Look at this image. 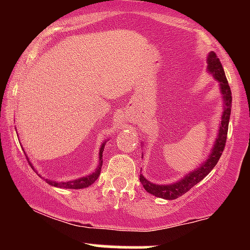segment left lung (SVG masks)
Masks as SVG:
<instances>
[{"instance_id": "left-lung-1", "label": "left lung", "mask_w": 250, "mask_h": 250, "mask_svg": "<svg viewBox=\"0 0 250 250\" xmlns=\"http://www.w3.org/2000/svg\"><path fill=\"white\" fill-rule=\"evenodd\" d=\"M207 68L208 73L214 76V79L220 83V90L223 97V113L222 119H221V123L219 127V131H217L216 141L214 143V147L211 149L210 154H209L208 159L206 160L199 168L195 170L190 171V173L186 175L183 179H181L177 182L171 183V185H156V183H151L140 174V181H141L143 188L148 191L149 194H153L157 197H162L166 200H175L177 197L182 196L186 194L189 189H191L195 185L205 179L207 175L213 170V168L219 162L221 155H222L223 149L226 146L227 140V133H228V125L229 119H230V110H231V91L230 87H229L228 81L223 70L222 64H221L219 57L214 51H210L207 57Z\"/></svg>"}]
</instances>
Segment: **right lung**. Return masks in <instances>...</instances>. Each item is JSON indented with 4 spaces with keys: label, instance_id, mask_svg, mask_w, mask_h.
I'll return each instance as SVG.
<instances>
[{
    "label": "right lung",
    "instance_id": "obj_1",
    "mask_svg": "<svg viewBox=\"0 0 250 250\" xmlns=\"http://www.w3.org/2000/svg\"><path fill=\"white\" fill-rule=\"evenodd\" d=\"M105 142H107V141L103 142L101 148H100L99 167L96 168V170L94 171L93 174H89L88 176L80 177V179H76V180H73V181H68V182H56V181H50L49 179H45V182L49 183L50 186H54V187L65 188V189H82V188H87L90 185H93V183L97 180V177L100 176V173H101V167H102V163H103L102 153H103V149H104ZM28 162H29V160H28ZM29 165H30V167L34 169L33 165H31L30 162H29Z\"/></svg>",
    "mask_w": 250,
    "mask_h": 250
}]
</instances>
